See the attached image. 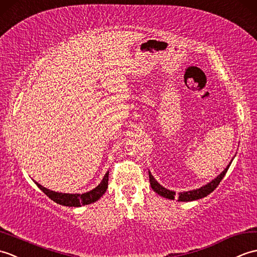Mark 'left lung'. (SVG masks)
Listing matches in <instances>:
<instances>
[{"mask_svg": "<svg viewBox=\"0 0 257 257\" xmlns=\"http://www.w3.org/2000/svg\"><path fill=\"white\" fill-rule=\"evenodd\" d=\"M231 163L227 165V167L216 178H214L212 181L209 182L206 186H202L199 189H195V190H190V191H185V192H179V197H178V201H193V200H198V199H201L207 197L208 195H210L216 187L219 186L220 181L223 179V177L225 176L227 169H229ZM148 175H150V182H151V187L153 188V190L155 191L156 193H158L159 196H162L164 198L170 199V200H175L176 198V192L168 190L166 188H164L163 186H161L158 182L154 179V177L152 176L151 172H148Z\"/></svg>", "mask_w": 257, "mask_h": 257, "instance_id": "left-lung-1", "label": "left lung"}]
</instances>
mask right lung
<instances>
[{
  "label": "right lung",
  "mask_w": 257,
  "mask_h": 257,
  "mask_svg": "<svg viewBox=\"0 0 257 257\" xmlns=\"http://www.w3.org/2000/svg\"><path fill=\"white\" fill-rule=\"evenodd\" d=\"M37 187L41 189L45 195L49 197L51 200L55 201L56 203H59L61 206L66 207H81L85 206V204H90L92 202H95L96 200L104 195L106 189H107V184H109V172L105 174L103 179L96 186L94 189L90 190L84 193H61V192H56L53 190H49L47 188L43 187L39 185L38 182L35 181Z\"/></svg>",
  "instance_id": "1"
}]
</instances>
